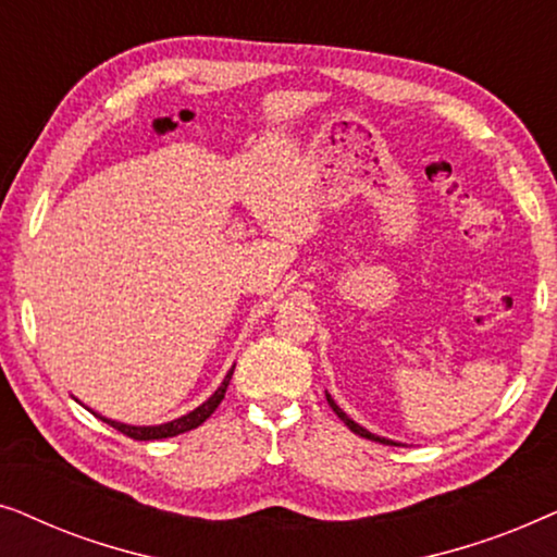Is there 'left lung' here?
<instances>
[{"label":"left lung","mask_w":557,"mask_h":557,"mask_svg":"<svg viewBox=\"0 0 557 557\" xmlns=\"http://www.w3.org/2000/svg\"><path fill=\"white\" fill-rule=\"evenodd\" d=\"M326 403H330V406H332V410H334V413H337V416H339V421H345V425H347V429H349V431H352V433H357V436H362V438H370V441H377V444H385V446H400V444H398V441H393V438H385V436H377V433H372V431H368V429H364V425H360V423H355V421H352V418H349V416L345 413V410H342V408L337 406V403H334V398H332V395H330V393H326Z\"/></svg>","instance_id":"1"}]
</instances>
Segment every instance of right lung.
<instances>
[{
    "label": "right lung",
    "instance_id": "add662e5",
    "mask_svg": "<svg viewBox=\"0 0 557 557\" xmlns=\"http://www.w3.org/2000/svg\"><path fill=\"white\" fill-rule=\"evenodd\" d=\"M233 370H235V364L231 370H227V375L223 377V383L218 385V391L210 395L208 400L205 403H200V406H197L195 410H189V413H185V416H180V418H174V421H166V423H157V425H132V423H121V421H111V418H106V416H101V413H94V410H90V413H94L96 418H101L103 423H109V425H113V429L116 431H121L124 433V436H128V438H134V441H154V438H172V436H180V433H187V431H193V429H197V425L200 423H205L208 421V418L215 413V408L220 406V400L225 398V391H227V385H231V377H233ZM78 400V398H75Z\"/></svg>",
    "mask_w": 557,
    "mask_h": 557
}]
</instances>
